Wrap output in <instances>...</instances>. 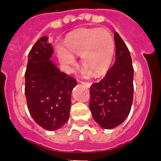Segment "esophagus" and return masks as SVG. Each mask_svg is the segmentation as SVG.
Masks as SVG:
<instances>
[{"label": "esophagus", "mask_w": 161, "mask_h": 161, "mask_svg": "<svg viewBox=\"0 0 161 161\" xmlns=\"http://www.w3.org/2000/svg\"><path fill=\"white\" fill-rule=\"evenodd\" d=\"M80 83L82 84V85H84L85 86H86V87L89 88L91 86V83L90 82H88V81H80Z\"/></svg>", "instance_id": "esophagus-1"}]
</instances>
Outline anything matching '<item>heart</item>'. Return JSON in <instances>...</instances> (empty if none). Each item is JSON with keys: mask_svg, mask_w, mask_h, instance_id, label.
Returning <instances> with one entry per match:
<instances>
[{"mask_svg": "<svg viewBox=\"0 0 161 161\" xmlns=\"http://www.w3.org/2000/svg\"><path fill=\"white\" fill-rule=\"evenodd\" d=\"M66 51L59 48L58 58L62 64H76L72 55L81 56V65L91 75L97 76L106 72L111 63L114 50L113 37L103 30H85L71 37L65 43Z\"/></svg>", "mask_w": 161, "mask_h": 161, "instance_id": "1", "label": "heart"}]
</instances>
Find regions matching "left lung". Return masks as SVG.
Here are the masks:
<instances>
[{
  "label": "left lung",
  "instance_id": "obj_1",
  "mask_svg": "<svg viewBox=\"0 0 161 161\" xmlns=\"http://www.w3.org/2000/svg\"><path fill=\"white\" fill-rule=\"evenodd\" d=\"M114 42V64L103 79L89 89L91 113L104 129H113L123 123L133 102L134 68L130 52L117 32Z\"/></svg>",
  "mask_w": 161,
  "mask_h": 161
}]
</instances>
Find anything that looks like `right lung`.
Returning a JSON list of instances; mask_svg holds the SVG:
<instances>
[{"mask_svg": "<svg viewBox=\"0 0 161 161\" xmlns=\"http://www.w3.org/2000/svg\"><path fill=\"white\" fill-rule=\"evenodd\" d=\"M48 37L35 42L28 55L25 94L31 117L47 130H56L68 121L72 90L76 80L61 72L51 60L54 52Z\"/></svg>", "mask_w": 161, "mask_h": 161, "instance_id": "obj_1", "label": "right lung"}]
</instances>
